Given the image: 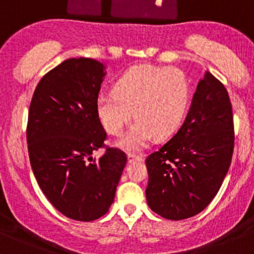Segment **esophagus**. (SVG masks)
<instances>
[{
  "mask_svg": "<svg viewBox=\"0 0 254 254\" xmlns=\"http://www.w3.org/2000/svg\"><path fill=\"white\" fill-rule=\"evenodd\" d=\"M127 159L129 163L140 162V161H143V156H141V155H137V154H133V152H129V154L127 155Z\"/></svg>",
  "mask_w": 254,
  "mask_h": 254,
  "instance_id": "1",
  "label": "esophagus"
}]
</instances>
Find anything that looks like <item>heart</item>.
I'll list each match as a JSON object with an SVG mask.
<instances>
[{
  "label": "heart",
  "instance_id": "obj_1",
  "mask_svg": "<svg viewBox=\"0 0 254 254\" xmlns=\"http://www.w3.org/2000/svg\"><path fill=\"white\" fill-rule=\"evenodd\" d=\"M190 97L185 73L177 67L135 65L117 80L111 92L98 95L97 110L110 134L120 135L132 119L137 121L120 140L126 150H139L152 135L171 134L184 117Z\"/></svg>",
  "mask_w": 254,
  "mask_h": 254
}]
</instances>
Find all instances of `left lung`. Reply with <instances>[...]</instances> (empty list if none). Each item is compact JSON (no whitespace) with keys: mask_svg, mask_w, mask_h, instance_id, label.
<instances>
[{"mask_svg":"<svg viewBox=\"0 0 254 254\" xmlns=\"http://www.w3.org/2000/svg\"><path fill=\"white\" fill-rule=\"evenodd\" d=\"M234 116L224 84L207 72L189 114L170 140L145 159L150 208L182 220L202 212L224 181L234 152Z\"/></svg>","mask_w":254,"mask_h":254,"instance_id":"8db88e82","label":"left lung"}]
</instances>
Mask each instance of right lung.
<instances>
[{"mask_svg": "<svg viewBox=\"0 0 254 254\" xmlns=\"http://www.w3.org/2000/svg\"><path fill=\"white\" fill-rule=\"evenodd\" d=\"M104 76L94 59H67L41 78L30 103L26 140L37 184L62 214L80 222L109 211L127 162L125 151L104 144L97 110ZM98 148L106 154L95 160Z\"/></svg>", "mask_w": 254, "mask_h": 254, "instance_id": "1", "label": "right lung"}]
</instances>
